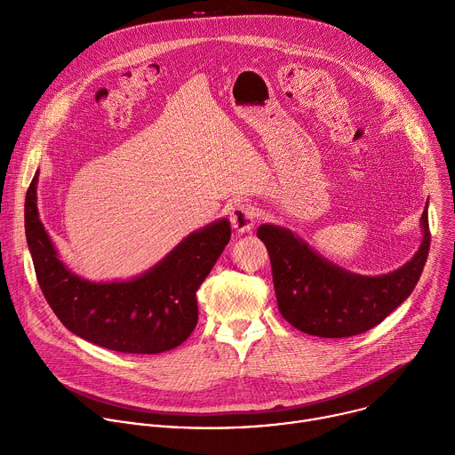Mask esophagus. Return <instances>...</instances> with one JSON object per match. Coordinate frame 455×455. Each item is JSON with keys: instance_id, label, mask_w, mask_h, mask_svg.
Returning a JSON list of instances; mask_svg holds the SVG:
<instances>
[{"instance_id": "34e87169", "label": "esophagus", "mask_w": 455, "mask_h": 455, "mask_svg": "<svg viewBox=\"0 0 455 455\" xmlns=\"http://www.w3.org/2000/svg\"><path fill=\"white\" fill-rule=\"evenodd\" d=\"M255 220H257V211L251 205H248V204H239L230 212L232 227L239 234L250 232L253 228V225H255Z\"/></svg>"}]
</instances>
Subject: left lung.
<instances>
[{
  "label": "left lung",
  "mask_w": 455,
  "mask_h": 455,
  "mask_svg": "<svg viewBox=\"0 0 455 455\" xmlns=\"http://www.w3.org/2000/svg\"><path fill=\"white\" fill-rule=\"evenodd\" d=\"M419 227L421 244L411 261L383 275H362L328 261L290 228L261 225L257 237L270 253L281 315L299 331L322 339L355 337L378 326L421 277L430 248L428 204Z\"/></svg>",
  "instance_id": "left-lung-1"
}]
</instances>
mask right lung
<instances>
[{
	"mask_svg": "<svg viewBox=\"0 0 455 455\" xmlns=\"http://www.w3.org/2000/svg\"><path fill=\"white\" fill-rule=\"evenodd\" d=\"M37 181L39 171L27 192V243L41 291L64 326L118 353L156 355L183 344L198 323L196 291L230 241V221L190 232L137 277L95 283L60 261L39 220Z\"/></svg>",
	"mask_w": 455,
	"mask_h": 455,
	"instance_id": "add662e5",
	"label": "right lung"
}]
</instances>
